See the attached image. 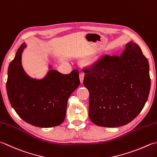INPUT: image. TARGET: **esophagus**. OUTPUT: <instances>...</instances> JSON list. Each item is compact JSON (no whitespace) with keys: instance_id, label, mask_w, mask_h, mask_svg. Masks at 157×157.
<instances>
[{"instance_id":"esophagus-1","label":"esophagus","mask_w":157,"mask_h":157,"mask_svg":"<svg viewBox=\"0 0 157 157\" xmlns=\"http://www.w3.org/2000/svg\"><path fill=\"white\" fill-rule=\"evenodd\" d=\"M84 78V73L83 72L79 73V80H80V83H83Z\"/></svg>"}]
</instances>
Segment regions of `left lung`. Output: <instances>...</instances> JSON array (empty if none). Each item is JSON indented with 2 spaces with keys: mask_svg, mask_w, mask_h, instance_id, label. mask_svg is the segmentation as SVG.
Returning a JSON list of instances; mask_svg holds the SVG:
<instances>
[{
  "mask_svg": "<svg viewBox=\"0 0 157 157\" xmlns=\"http://www.w3.org/2000/svg\"><path fill=\"white\" fill-rule=\"evenodd\" d=\"M120 56L105 55L84 69L89 118L104 127L124 126L136 118L148 99L149 63L140 46L129 41Z\"/></svg>",
  "mask_w": 157,
  "mask_h": 157,
  "instance_id": "1",
  "label": "left lung"
}]
</instances>
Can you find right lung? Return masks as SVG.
Returning <instances> with one entry per match:
<instances>
[{"label": "right lung", "mask_w": 157, "mask_h": 157, "mask_svg": "<svg viewBox=\"0 0 157 157\" xmlns=\"http://www.w3.org/2000/svg\"><path fill=\"white\" fill-rule=\"evenodd\" d=\"M26 47L24 42L9 64L6 84L9 100L27 123L43 128L60 125L65 118L69 97L80 84L78 71L62 74L51 69L50 64L44 78H33L21 64V55Z\"/></svg>", "instance_id": "obj_1"}]
</instances>
